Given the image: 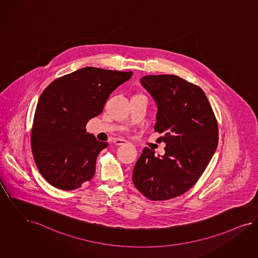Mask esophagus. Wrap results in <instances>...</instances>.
Wrapping results in <instances>:
<instances>
[{"label":"esophagus","mask_w":258,"mask_h":258,"mask_svg":"<svg viewBox=\"0 0 258 258\" xmlns=\"http://www.w3.org/2000/svg\"><path fill=\"white\" fill-rule=\"evenodd\" d=\"M126 143L127 142L125 140H122V139H115V141H114V144L115 145H123Z\"/></svg>","instance_id":"obj_1"}]
</instances>
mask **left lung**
<instances>
[{"mask_svg": "<svg viewBox=\"0 0 258 258\" xmlns=\"http://www.w3.org/2000/svg\"><path fill=\"white\" fill-rule=\"evenodd\" d=\"M142 86L157 105L155 131L165 153L145 147L134 167L135 186L153 201L180 196L198 181L218 144V126L204 91L171 75L145 76Z\"/></svg>", "mask_w": 258, "mask_h": 258, "instance_id": "1", "label": "left lung"}]
</instances>
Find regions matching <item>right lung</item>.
Instances as JSON below:
<instances>
[{
	"mask_svg": "<svg viewBox=\"0 0 258 258\" xmlns=\"http://www.w3.org/2000/svg\"><path fill=\"white\" fill-rule=\"evenodd\" d=\"M132 75L82 68L55 79L44 90L34 114L31 149L48 183L74 190L94 177L97 155L108 143L87 133L85 126L102 112L110 94Z\"/></svg>",
	"mask_w": 258,
	"mask_h": 258,
	"instance_id": "right-lung-1",
	"label": "right lung"
}]
</instances>
